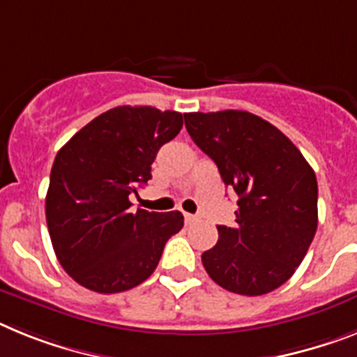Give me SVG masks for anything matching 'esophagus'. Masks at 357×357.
<instances>
[{
  "label": "esophagus",
  "instance_id": "34e87169",
  "mask_svg": "<svg viewBox=\"0 0 357 357\" xmlns=\"http://www.w3.org/2000/svg\"><path fill=\"white\" fill-rule=\"evenodd\" d=\"M184 218H185V224H195V222L200 220L199 216H197V215H190V213H185Z\"/></svg>",
  "mask_w": 357,
  "mask_h": 357
}]
</instances>
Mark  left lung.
Wrapping results in <instances>:
<instances>
[{
    "label": "left lung",
    "mask_w": 357,
    "mask_h": 357,
    "mask_svg": "<svg viewBox=\"0 0 357 357\" xmlns=\"http://www.w3.org/2000/svg\"><path fill=\"white\" fill-rule=\"evenodd\" d=\"M185 130L238 195L233 227L202 264L225 291L260 296L291 278L318 227V182L278 128L240 109L184 114Z\"/></svg>",
    "instance_id": "8db88e82"
}]
</instances>
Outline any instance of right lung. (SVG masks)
<instances>
[{"instance_id": "1", "label": "right lung", "mask_w": 357, "mask_h": 357, "mask_svg": "<svg viewBox=\"0 0 357 357\" xmlns=\"http://www.w3.org/2000/svg\"><path fill=\"white\" fill-rule=\"evenodd\" d=\"M182 114L117 106L57 151L47 225L63 269L83 287L114 294L148 280L164 245L184 225L178 211H132L130 195L151 178L160 146L178 135Z\"/></svg>"}]
</instances>
